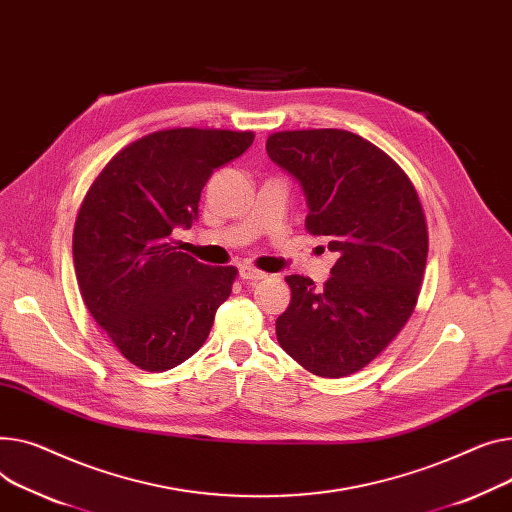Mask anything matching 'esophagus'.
Wrapping results in <instances>:
<instances>
[{
	"label": "esophagus",
	"mask_w": 512,
	"mask_h": 512,
	"mask_svg": "<svg viewBox=\"0 0 512 512\" xmlns=\"http://www.w3.org/2000/svg\"><path fill=\"white\" fill-rule=\"evenodd\" d=\"M238 274H241V280L247 282V284H253V282H259V280H265V278H267V274H263V271L255 269V267L249 265V263L238 267Z\"/></svg>",
	"instance_id": "obj_1"
}]
</instances>
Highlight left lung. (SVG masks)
Here are the masks:
<instances>
[{
    "label": "left lung",
    "instance_id": "8db88e82",
    "mask_svg": "<svg viewBox=\"0 0 512 512\" xmlns=\"http://www.w3.org/2000/svg\"><path fill=\"white\" fill-rule=\"evenodd\" d=\"M267 156L306 197L304 226L337 255L323 290L288 276L278 342L317 377L339 379L377 358L412 317L428 255L416 187L383 150L344 129L271 133Z\"/></svg>",
    "mask_w": 512,
    "mask_h": 512
}]
</instances>
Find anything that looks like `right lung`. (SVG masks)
I'll return each mask as SVG.
<instances>
[{"mask_svg":"<svg viewBox=\"0 0 512 512\" xmlns=\"http://www.w3.org/2000/svg\"><path fill=\"white\" fill-rule=\"evenodd\" d=\"M253 140V131H154L117 152L82 201L74 228L82 298L142 370H168L193 356L232 292L236 267L199 263L177 251L170 234L191 228L210 175Z\"/></svg>","mask_w":512,"mask_h":512,"instance_id":"right-lung-1","label":"right lung"}]
</instances>
